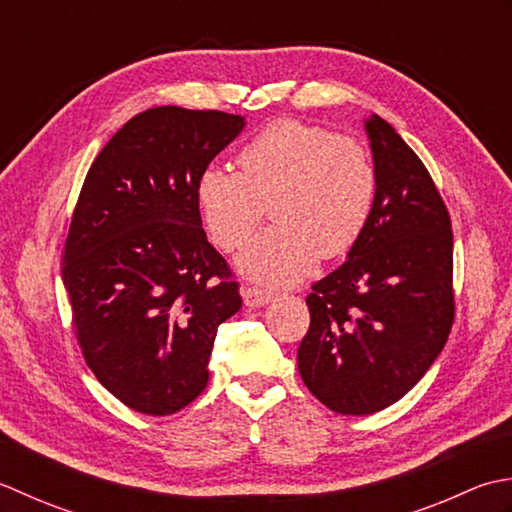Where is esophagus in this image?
Here are the masks:
<instances>
[{
    "instance_id": "obj_1",
    "label": "esophagus",
    "mask_w": 512,
    "mask_h": 512,
    "mask_svg": "<svg viewBox=\"0 0 512 512\" xmlns=\"http://www.w3.org/2000/svg\"><path fill=\"white\" fill-rule=\"evenodd\" d=\"M241 294L247 307H265L274 300V294H269V291L258 289V287H243Z\"/></svg>"
}]
</instances>
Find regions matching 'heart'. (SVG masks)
<instances>
[{"label": "heart", "mask_w": 512, "mask_h": 512, "mask_svg": "<svg viewBox=\"0 0 512 512\" xmlns=\"http://www.w3.org/2000/svg\"><path fill=\"white\" fill-rule=\"evenodd\" d=\"M236 161L238 172L207 165L194 196L212 241L225 249L254 232L269 203L276 223L236 256L238 271L256 283H300L318 256L347 254L371 221L378 172L358 141L280 119L260 130Z\"/></svg>", "instance_id": "1"}]
</instances>
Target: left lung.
Returning a JSON list of instances; mask_svg holds the SVG:
<instances>
[{"instance_id": "1", "label": "left lung", "mask_w": 512, "mask_h": 512, "mask_svg": "<svg viewBox=\"0 0 512 512\" xmlns=\"http://www.w3.org/2000/svg\"><path fill=\"white\" fill-rule=\"evenodd\" d=\"M378 196L347 260L311 287L298 347L307 389L342 415L404 398L440 356L453 327V232L440 192L378 114L364 121Z\"/></svg>"}]
</instances>
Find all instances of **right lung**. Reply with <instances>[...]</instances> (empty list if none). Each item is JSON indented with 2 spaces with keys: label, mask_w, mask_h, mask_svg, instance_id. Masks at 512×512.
I'll use <instances>...</instances> for the list:
<instances>
[{
  "label": "right lung",
  "mask_w": 512,
  "mask_h": 512,
  "mask_svg": "<svg viewBox=\"0 0 512 512\" xmlns=\"http://www.w3.org/2000/svg\"><path fill=\"white\" fill-rule=\"evenodd\" d=\"M243 128L238 114L150 108L83 181L61 274L83 358L132 411L172 415L194 402L218 325L243 307L194 196L198 174Z\"/></svg>",
  "instance_id": "obj_1"
}]
</instances>
